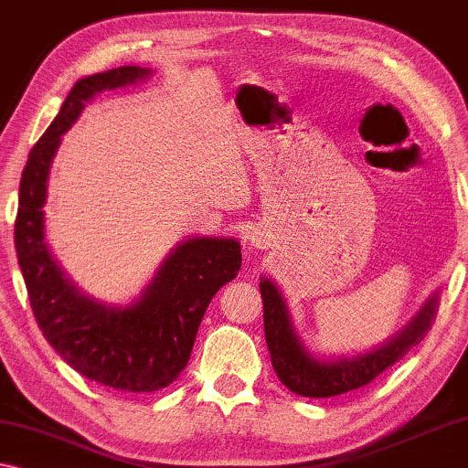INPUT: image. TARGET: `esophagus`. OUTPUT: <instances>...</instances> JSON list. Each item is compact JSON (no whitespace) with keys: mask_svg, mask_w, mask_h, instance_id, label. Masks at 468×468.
Wrapping results in <instances>:
<instances>
[{"mask_svg":"<svg viewBox=\"0 0 468 468\" xmlns=\"http://www.w3.org/2000/svg\"><path fill=\"white\" fill-rule=\"evenodd\" d=\"M251 242H253V245H255V247H260V245H261V240L258 239V236H253V239H251Z\"/></svg>","mask_w":468,"mask_h":468,"instance_id":"34e87169","label":"esophagus"}]
</instances>
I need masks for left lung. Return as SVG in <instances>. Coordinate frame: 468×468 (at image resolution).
<instances>
[{
	"instance_id": "obj_1",
	"label": "left lung",
	"mask_w": 468,
	"mask_h": 468,
	"mask_svg": "<svg viewBox=\"0 0 468 468\" xmlns=\"http://www.w3.org/2000/svg\"><path fill=\"white\" fill-rule=\"evenodd\" d=\"M260 292L264 300L266 345L281 383L309 399H328L367 386L418 345L437 315L441 287L428 293L415 315L386 341L341 356L315 354L303 341L292 322L283 292L266 274L260 277Z\"/></svg>"
}]
</instances>
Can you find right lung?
Instances as JSON below:
<instances>
[{"instance_id": "right-lung-1", "label": "right lung", "mask_w": 468, "mask_h": 468, "mask_svg": "<svg viewBox=\"0 0 468 468\" xmlns=\"http://www.w3.org/2000/svg\"><path fill=\"white\" fill-rule=\"evenodd\" d=\"M151 68L121 66L76 80L61 111L29 153L18 187L15 245L44 338L74 370L119 392L168 388L187 367L204 311L240 271L232 236H187L165 255L130 303H104L72 281L47 242L44 204L61 136L93 98L138 85Z\"/></svg>"}]
</instances>
